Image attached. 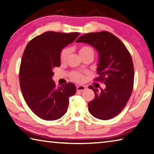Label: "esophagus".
I'll return each mask as SVG.
<instances>
[{"label":"esophagus","mask_w":154,"mask_h":154,"mask_svg":"<svg viewBox=\"0 0 154 154\" xmlns=\"http://www.w3.org/2000/svg\"><path fill=\"white\" fill-rule=\"evenodd\" d=\"M77 91H79V92H81V91H85L86 89V87L83 85H79L76 87Z\"/></svg>","instance_id":"34e87169"}]
</instances>
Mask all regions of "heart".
<instances>
[{"label": "heart", "mask_w": 154, "mask_h": 154, "mask_svg": "<svg viewBox=\"0 0 154 154\" xmlns=\"http://www.w3.org/2000/svg\"><path fill=\"white\" fill-rule=\"evenodd\" d=\"M70 50L68 47H64L61 50L60 53L59 55V61L61 63H65L66 61L68 55L69 54ZM79 53L80 55L82 56V57L88 55H94V50L93 48L90 47V46L84 45L81 46L79 48ZM71 79L74 80L75 82H82L84 80V75H83L81 73L74 72L71 74Z\"/></svg>", "instance_id": "heart-1"}]
</instances>
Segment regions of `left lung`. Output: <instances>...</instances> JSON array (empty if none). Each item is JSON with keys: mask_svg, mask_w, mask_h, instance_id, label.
<instances>
[{"mask_svg": "<svg viewBox=\"0 0 154 154\" xmlns=\"http://www.w3.org/2000/svg\"><path fill=\"white\" fill-rule=\"evenodd\" d=\"M76 42L88 43L98 51V77L95 81L106 85L101 91L89 86L95 92V99L88 104V111L100 120L116 116L125 108L133 92L134 66L131 55L118 38L107 31L82 35Z\"/></svg>", "mask_w": 154, "mask_h": 154, "instance_id": "left-lung-1", "label": "left lung"}]
</instances>
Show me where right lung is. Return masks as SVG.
<instances>
[{
    "label": "right lung",
    "instance_id": "obj_1",
    "mask_svg": "<svg viewBox=\"0 0 154 154\" xmlns=\"http://www.w3.org/2000/svg\"><path fill=\"white\" fill-rule=\"evenodd\" d=\"M79 34L46 32L32 39L25 48L19 73L21 91L29 109L42 120H55L63 116L69 97L76 92L73 83L56 87L52 77L53 69L60 66L61 50Z\"/></svg>",
    "mask_w": 154,
    "mask_h": 154
}]
</instances>
